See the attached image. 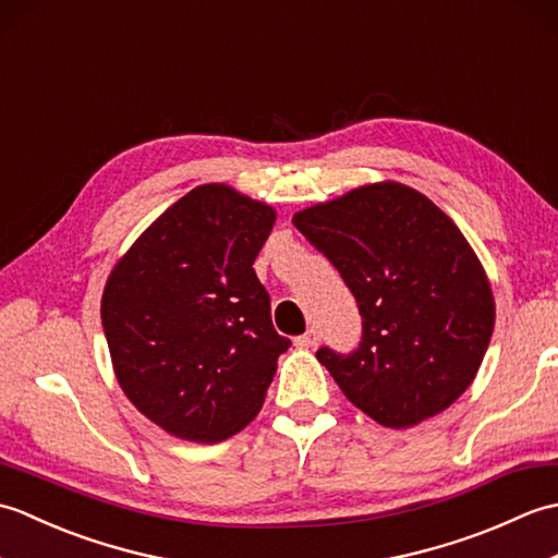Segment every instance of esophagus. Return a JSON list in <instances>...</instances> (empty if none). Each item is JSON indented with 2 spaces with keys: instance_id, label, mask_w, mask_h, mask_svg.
Returning a JSON list of instances; mask_svg holds the SVG:
<instances>
[{
  "instance_id": "obj_1",
  "label": "esophagus",
  "mask_w": 558,
  "mask_h": 558,
  "mask_svg": "<svg viewBox=\"0 0 558 558\" xmlns=\"http://www.w3.org/2000/svg\"><path fill=\"white\" fill-rule=\"evenodd\" d=\"M318 340H322V336H318V330H316V328H310L304 336H300L294 342H298L300 348H316Z\"/></svg>"
}]
</instances>
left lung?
Segmentation results:
<instances>
[{"mask_svg":"<svg viewBox=\"0 0 558 558\" xmlns=\"http://www.w3.org/2000/svg\"><path fill=\"white\" fill-rule=\"evenodd\" d=\"M292 222L360 306V348L316 352L352 405L390 429L453 405L480 369L496 316L487 272L458 225L398 182L352 189Z\"/></svg>","mask_w":558,"mask_h":558,"instance_id":"obj_1","label":"left lung"}]
</instances>
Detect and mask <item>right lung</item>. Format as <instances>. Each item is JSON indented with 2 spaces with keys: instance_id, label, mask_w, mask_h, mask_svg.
<instances>
[{
  "instance_id": "add662e5",
  "label": "right lung",
  "mask_w": 558,
  "mask_h": 558,
  "mask_svg": "<svg viewBox=\"0 0 558 558\" xmlns=\"http://www.w3.org/2000/svg\"><path fill=\"white\" fill-rule=\"evenodd\" d=\"M276 210L201 184L117 260L102 328L124 396L177 438L216 444L252 422L290 340L254 260Z\"/></svg>"
}]
</instances>
